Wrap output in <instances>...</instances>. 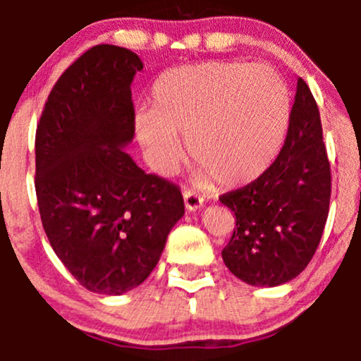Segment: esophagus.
<instances>
[{
    "label": "esophagus",
    "mask_w": 361,
    "mask_h": 361,
    "mask_svg": "<svg viewBox=\"0 0 361 361\" xmlns=\"http://www.w3.org/2000/svg\"><path fill=\"white\" fill-rule=\"evenodd\" d=\"M183 201H185V206H187V209H190V211L199 209V207L204 204L201 195L195 194V192L190 190V188H187V190L183 192Z\"/></svg>",
    "instance_id": "obj_1"
}]
</instances>
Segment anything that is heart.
<instances>
[{"label": "heart", "mask_w": 361, "mask_h": 361, "mask_svg": "<svg viewBox=\"0 0 361 361\" xmlns=\"http://www.w3.org/2000/svg\"><path fill=\"white\" fill-rule=\"evenodd\" d=\"M288 87L269 66L199 63L160 75L152 110L136 115V134L154 167L174 169L183 154L224 185L257 180L278 157L288 130Z\"/></svg>", "instance_id": "obj_1"}]
</instances>
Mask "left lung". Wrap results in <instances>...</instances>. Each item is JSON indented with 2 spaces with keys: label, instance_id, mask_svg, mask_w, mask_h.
I'll return each mask as SVG.
<instances>
[{
  "label": "left lung",
  "instance_id": "1",
  "mask_svg": "<svg viewBox=\"0 0 361 361\" xmlns=\"http://www.w3.org/2000/svg\"><path fill=\"white\" fill-rule=\"evenodd\" d=\"M332 173L318 104L302 78L278 157L257 180L220 195L235 214L221 251L228 271L253 286L297 278L322 241L329 216Z\"/></svg>",
  "mask_w": 361,
  "mask_h": 361
}]
</instances>
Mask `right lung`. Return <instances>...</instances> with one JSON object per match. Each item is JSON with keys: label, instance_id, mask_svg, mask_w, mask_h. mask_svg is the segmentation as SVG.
<instances>
[{"label": "right lung", "instance_id": "1", "mask_svg": "<svg viewBox=\"0 0 361 361\" xmlns=\"http://www.w3.org/2000/svg\"><path fill=\"white\" fill-rule=\"evenodd\" d=\"M141 69L133 50L92 47L59 76L36 127L43 228L59 260L94 293L140 286L185 213L180 187L147 174L122 150L136 129L130 82Z\"/></svg>", "mask_w": 361, "mask_h": 361}]
</instances>
